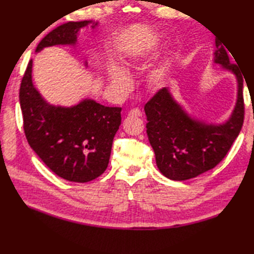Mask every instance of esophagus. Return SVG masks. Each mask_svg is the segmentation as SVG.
Instances as JSON below:
<instances>
[{"label": "esophagus", "instance_id": "34e87169", "mask_svg": "<svg viewBox=\"0 0 254 254\" xmlns=\"http://www.w3.org/2000/svg\"><path fill=\"white\" fill-rule=\"evenodd\" d=\"M129 116H134V117H139L141 116V111H140L139 109H132L130 112H129Z\"/></svg>", "mask_w": 254, "mask_h": 254}]
</instances>
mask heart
<instances>
[{"label": "heart", "instance_id": "obj_1", "mask_svg": "<svg viewBox=\"0 0 254 254\" xmlns=\"http://www.w3.org/2000/svg\"><path fill=\"white\" fill-rule=\"evenodd\" d=\"M155 42H150L148 46L144 48L136 47L130 49L128 52L127 58V66L134 67L139 62H141L146 58L151 51L155 49ZM175 66V53L173 51L166 53L163 58L153 65L151 68L146 71L145 81L148 86L151 88H157L165 84L167 80L170 79ZM108 77L110 86L113 91L117 94H125L129 91L131 87V78L127 74L125 69H123L121 66L117 64H111L109 66Z\"/></svg>", "mask_w": 254, "mask_h": 254}]
</instances>
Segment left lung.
<instances>
[{"label": "left lung", "mask_w": 254, "mask_h": 254, "mask_svg": "<svg viewBox=\"0 0 254 254\" xmlns=\"http://www.w3.org/2000/svg\"><path fill=\"white\" fill-rule=\"evenodd\" d=\"M214 63L233 72L238 83L237 101L226 122L206 124L192 117L173 98L168 88L161 89L144 105L146 133L156 165L172 180H187L212 170L226 156L241 130L244 78L237 65L230 64L226 49L217 41Z\"/></svg>", "instance_id": "1"}]
</instances>
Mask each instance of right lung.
Segmentation results:
<instances>
[{
    "mask_svg": "<svg viewBox=\"0 0 254 254\" xmlns=\"http://www.w3.org/2000/svg\"><path fill=\"white\" fill-rule=\"evenodd\" d=\"M98 24L82 20L61 25L39 42L36 52L53 46H76L81 28ZM19 102L28 143L51 171L74 183L91 182L104 173L122 108L104 106L92 99L69 108L48 103L33 86L32 60L20 83Z\"/></svg>",
    "mask_w": 254,
    "mask_h": 254,
    "instance_id": "obj_1",
    "label": "right lung"
}]
</instances>
